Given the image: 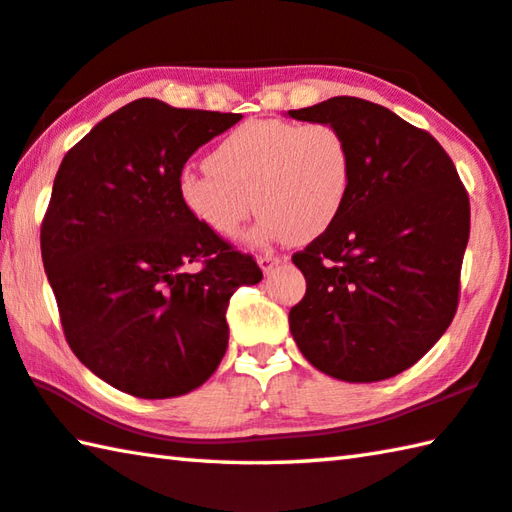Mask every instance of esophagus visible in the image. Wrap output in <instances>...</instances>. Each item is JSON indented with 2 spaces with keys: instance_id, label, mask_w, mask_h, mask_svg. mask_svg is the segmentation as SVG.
I'll use <instances>...</instances> for the list:
<instances>
[{
  "instance_id": "34e87169",
  "label": "esophagus",
  "mask_w": 512,
  "mask_h": 512,
  "mask_svg": "<svg viewBox=\"0 0 512 512\" xmlns=\"http://www.w3.org/2000/svg\"><path fill=\"white\" fill-rule=\"evenodd\" d=\"M286 259H288L286 255H273V253H264V255H259V257H257V262H259V266H262V271H264V273H271L275 266L284 264Z\"/></svg>"
}]
</instances>
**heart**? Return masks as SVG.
Listing matches in <instances>:
<instances>
[{
	"label": "heart",
	"instance_id": "heart-1",
	"mask_svg": "<svg viewBox=\"0 0 512 512\" xmlns=\"http://www.w3.org/2000/svg\"><path fill=\"white\" fill-rule=\"evenodd\" d=\"M353 163L336 125L259 118L232 129L208 154V170H185L179 197L201 226L237 239L255 210L259 235L306 241L345 206Z\"/></svg>",
	"mask_w": 512,
	"mask_h": 512
}]
</instances>
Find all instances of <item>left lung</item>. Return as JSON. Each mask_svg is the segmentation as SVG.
Instances as JSON below:
<instances>
[{
	"label": "left lung",
	"instance_id": "8db88e82",
	"mask_svg": "<svg viewBox=\"0 0 512 512\" xmlns=\"http://www.w3.org/2000/svg\"><path fill=\"white\" fill-rule=\"evenodd\" d=\"M347 136L353 176L336 221L293 255L306 293L288 313L302 356L349 383L410 369L457 313L470 199L448 152L376 102L291 109Z\"/></svg>",
	"mask_w": 512,
	"mask_h": 512
}]
</instances>
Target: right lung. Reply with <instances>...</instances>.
Segmentation results:
<instances>
[{"mask_svg": "<svg viewBox=\"0 0 512 512\" xmlns=\"http://www.w3.org/2000/svg\"><path fill=\"white\" fill-rule=\"evenodd\" d=\"M239 118L138 98L100 120L55 174L44 271L71 351L120 392L172 398L206 383L228 347L232 293L262 280L253 255L179 197L183 165Z\"/></svg>", "mask_w": 512, "mask_h": 512, "instance_id": "add662e5", "label": "right lung"}]
</instances>
